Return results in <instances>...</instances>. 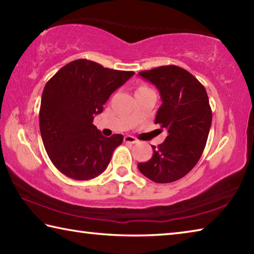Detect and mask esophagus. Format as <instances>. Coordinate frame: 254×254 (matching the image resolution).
<instances>
[{
  "instance_id": "1",
  "label": "esophagus",
  "mask_w": 254,
  "mask_h": 254,
  "mask_svg": "<svg viewBox=\"0 0 254 254\" xmlns=\"http://www.w3.org/2000/svg\"><path fill=\"white\" fill-rule=\"evenodd\" d=\"M124 142H126V143H130V144H134V143L137 142V139H136L135 136L127 135V136H124Z\"/></svg>"
}]
</instances>
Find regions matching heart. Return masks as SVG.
Instances as JSON below:
<instances>
[{
	"label": "heart",
	"mask_w": 254,
	"mask_h": 254,
	"mask_svg": "<svg viewBox=\"0 0 254 254\" xmlns=\"http://www.w3.org/2000/svg\"><path fill=\"white\" fill-rule=\"evenodd\" d=\"M140 87H142V86H140Z\"/></svg>",
	"instance_id": "b5f03b06"
}]
</instances>
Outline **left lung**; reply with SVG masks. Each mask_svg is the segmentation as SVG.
Segmentation results:
<instances>
[{
  "instance_id": "left-lung-1",
  "label": "left lung",
  "mask_w": 254,
  "mask_h": 254,
  "mask_svg": "<svg viewBox=\"0 0 254 254\" xmlns=\"http://www.w3.org/2000/svg\"><path fill=\"white\" fill-rule=\"evenodd\" d=\"M139 74L158 87L162 105L155 124L168 131L163 143L153 149L140 172L155 183L183 178L200 160L209 136L212 111L204 86L190 72L177 65H163Z\"/></svg>"
}]
</instances>
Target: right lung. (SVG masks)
Masks as SVG:
<instances>
[{"label":"right lung","instance_id":"1","mask_svg":"<svg viewBox=\"0 0 254 254\" xmlns=\"http://www.w3.org/2000/svg\"><path fill=\"white\" fill-rule=\"evenodd\" d=\"M134 74L79 59L60 68L44 86L40 131L54 167L66 177L85 181L102 173L122 134L105 137L93 124L113 92Z\"/></svg>","mask_w":254,"mask_h":254}]
</instances>
